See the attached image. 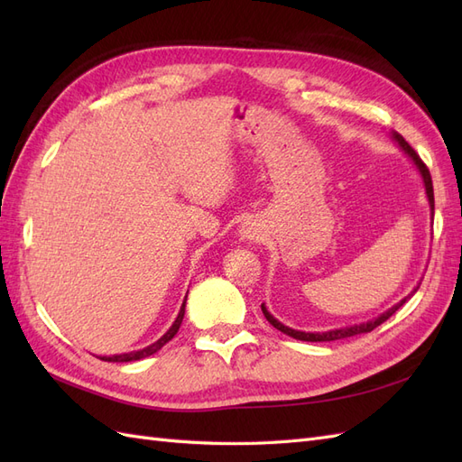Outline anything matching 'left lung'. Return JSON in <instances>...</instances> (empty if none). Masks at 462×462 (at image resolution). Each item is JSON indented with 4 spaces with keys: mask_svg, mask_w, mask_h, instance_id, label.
Here are the masks:
<instances>
[{
    "mask_svg": "<svg viewBox=\"0 0 462 462\" xmlns=\"http://www.w3.org/2000/svg\"><path fill=\"white\" fill-rule=\"evenodd\" d=\"M391 134H393V138L397 141V144L404 150V153H407V156L414 162L416 170L420 171L422 180H424V187H426V197H428V202H430V208H431V216H433V185H431V175H430V170L426 167V163L420 160V156H418V153L414 152V148H412L407 141H404V138H402L399 133H391ZM416 291H418V287L411 292L409 297H404L401 302H397L395 306H391L389 310H385L383 314H380V316L374 318V319L365 321V324H355V326H348V328L329 329V331H321V333H306V331H297V329H292V328H287V326H283V324H282V321L275 319V318L268 312V309H265L263 304H262V312H263L265 319H268L270 324H272L275 329H279L282 333L289 335V337H292V339H299V341H310V343H318V341H337V339L355 337V335H360V333H368V331L375 329L377 326H382L383 321H385V319H389L391 316H393V314L401 309V306L414 295Z\"/></svg>",
    "mask_w": 462,
    "mask_h": 462,
    "instance_id": "8db88e82",
    "label": "left lung"
}]
</instances>
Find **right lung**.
<instances>
[{
    "label": "right lung",
    "mask_w": 462,
    "mask_h": 462,
    "mask_svg": "<svg viewBox=\"0 0 462 462\" xmlns=\"http://www.w3.org/2000/svg\"><path fill=\"white\" fill-rule=\"evenodd\" d=\"M185 302H187V297H185ZM185 302H183V306H180L179 316L175 318L173 326L167 329L163 337H160L156 343H152V345L141 348V351H133V353H125V355H114V356H102L100 360H107V362H133V360H141V358H146V356H150L153 353H158L165 343H170L177 335V331L180 328V321H183V318H185Z\"/></svg>",
    "instance_id": "right-lung-1"
}]
</instances>
